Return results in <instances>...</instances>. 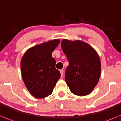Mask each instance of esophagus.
I'll return each instance as SVG.
<instances>
[{
	"label": "esophagus",
	"instance_id": "obj_1",
	"mask_svg": "<svg viewBox=\"0 0 121 121\" xmlns=\"http://www.w3.org/2000/svg\"><path fill=\"white\" fill-rule=\"evenodd\" d=\"M60 73H61V77H63V74H64V71H63V70H60Z\"/></svg>",
	"mask_w": 121,
	"mask_h": 121
}]
</instances>
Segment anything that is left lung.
<instances>
[{"instance_id":"left-lung-1","label":"left lung","mask_w":121,"mask_h":121,"mask_svg":"<svg viewBox=\"0 0 121 121\" xmlns=\"http://www.w3.org/2000/svg\"><path fill=\"white\" fill-rule=\"evenodd\" d=\"M61 48L69 61L65 81L70 91L77 96H86L98 84L101 64L96 51L81 41L63 39Z\"/></svg>"}]
</instances>
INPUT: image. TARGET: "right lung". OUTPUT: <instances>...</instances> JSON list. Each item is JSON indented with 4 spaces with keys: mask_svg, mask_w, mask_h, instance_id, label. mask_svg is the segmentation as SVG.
I'll return each mask as SVG.
<instances>
[{
    "mask_svg": "<svg viewBox=\"0 0 121 121\" xmlns=\"http://www.w3.org/2000/svg\"><path fill=\"white\" fill-rule=\"evenodd\" d=\"M59 43V39H55L37 45L27 50L22 57V78L29 92L35 98H44L51 95L61 77L51 55Z\"/></svg>",
    "mask_w": 121,
    "mask_h": 121,
    "instance_id": "obj_1",
    "label": "right lung"
}]
</instances>
